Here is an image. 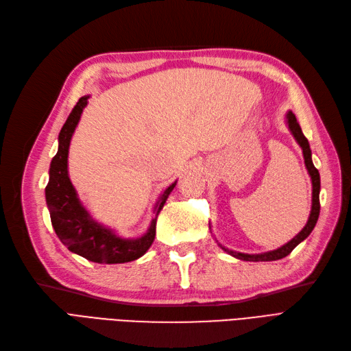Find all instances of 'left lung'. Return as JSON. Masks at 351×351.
I'll return each mask as SVG.
<instances>
[{
    "label": "left lung",
    "instance_id": "1",
    "mask_svg": "<svg viewBox=\"0 0 351 351\" xmlns=\"http://www.w3.org/2000/svg\"><path fill=\"white\" fill-rule=\"evenodd\" d=\"M286 123L287 128H289L291 133L293 134L295 141L298 142V145L302 148V154H304V161H305V167L308 170V175L311 176V184H313V200H311V212L307 223L305 227L296 234L291 241H287L286 245H283L282 247H278L276 250H269V252L265 254H256V255H249V254H240V252H234V250H230L222 247L226 252H228L231 256H234L237 259H241V261H276V259H282L285 256L289 255L292 250L298 246L302 240L307 239L310 236V232L313 231V228L316 227V222L319 219V213H320V200H319V193H320V175L319 170L314 167L313 160H311V149H310V143L307 141V138L304 136V133L300 128L298 121H296V117L292 111H287L286 114Z\"/></svg>",
    "mask_w": 351,
    "mask_h": 351
}]
</instances>
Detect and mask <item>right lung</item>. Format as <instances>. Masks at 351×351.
I'll list each match as a JSON object with an SVG mask.
<instances>
[{
  "label": "right lung",
  "mask_w": 351,
  "mask_h": 351,
  "mask_svg": "<svg viewBox=\"0 0 351 351\" xmlns=\"http://www.w3.org/2000/svg\"><path fill=\"white\" fill-rule=\"evenodd\" d=\"M88 96L78 99L64 128L59 133V148L53 157L46 186V202L50 212L51 226L59 240L71 252L99 264H123L141 258L147 252L156 237L157 215L163 209L169 194L173 191L176 181L167 186L156 203V217L148 231L138 239H123L110 228L96 222L80 202L75 188L68 176V151L71 138L87 105Z\"/></svg>",
  "instance_id": "1"
}]
</instances>
